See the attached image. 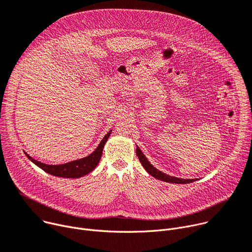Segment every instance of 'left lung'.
Instances as JSON below:
<instances>
[{"instance_id": "obj_1", "label": "left lung", "mask_w": 252, "mask_h": 252, "mask_svg": "<svg viewBox=\"0 0 252 252\" xmlns=\"http://www.w3.org/2000/svg\"><path fill=\"white\" fill-rule=\"evenodd\" d=\"M136 156H138L141 164L143 165V167L145 168V170L153 177H155L158 180H161L164 182H168V183H175V184H189V183L195 182L198 179H182V178H177V177H172L169 176L161 171L157 170L149 161L148 158H146V156L143 154V152L141 151V149L136 146V150H135Z\"/></svg>"}]
</instances>
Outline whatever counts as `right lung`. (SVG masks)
I'll list each match as a JSON object with an SVG mask.
<instances>
[{
    "label": "right lung",
    "instance_id": "obj_1",
    "mask_svg": "<svg viewBox=\"0 0 252 252\" xmlns=\"http://www.w3.org/2000/svg\"><path fill=\"white\" fill-rule=\"evenodd\" d=\"M110 133H111V130H109L104 135V138L102 139V141L100 142L98 147L95 149V151L91 153L89 156L79 158V159H75V161H71L69 163L62 164V165L44 164V163L37 161V159L33 158L32 157H30L27 153H25V152L24 153L32 163H34L36 166H38L39 168H41L46 173L56 176V177L76 179V178H80V177H83V176L89 174L90 172H93L96 168L97 164L100 161V158L102 156L103 147H104L106 141L108 140Z\"/></svg>",
    "mask_w": 252,
    "mask_h": 252
}]
</instances>
